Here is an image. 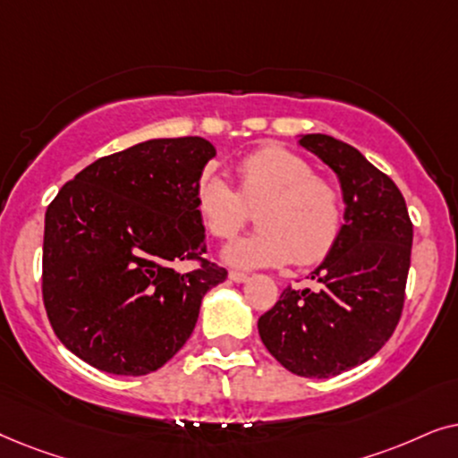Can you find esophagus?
<instances>
[{"label": "esophagus", "mask_w": 458, "mask_h": 458, "mask_svg": "<svg viewBox=\"0 0 458 458\" xmlns=\"http://www.w3.org/2000/svg\"><path fill=\"white\" fill-rule=\"evenodd\" d=\"M228 278L233 280V283H247V280H249L247 274L236 272V270H230V272H228Z\"/></svg>", "instance_id": "esophagus-1"}]
</instances>
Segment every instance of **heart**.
Listing matches in <instances>:
<instances>
[{
  "mask_svg": "<svg viewBox=\"0 0 458 458\" xmlns=\"http://www.w3.org/2000/svg\"><path fill=\"white\" fill-rule=\"evenodd\" d=\"M239 192L219 174L200 175L194 207L207 233L230 239L255 209L253 234L224 247V259L236 267H274L293 259L310 266L325 259L344 228L339 188L316 175L306 158L283 146H264L236 165Z\"/></svg>",
  "mask_w": 458,
  "mask_h": 458,
  "instance_id": "b5f03b06",
  "label": "heart"
}]
</instances>
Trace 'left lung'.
<instances>
[{
    "label": "left lung",
    "mask_w": 458,
    "mask_h": 458,
    "mask_svg": "<svg viewBox=\"0 0 458 458\" xmlns=\"http://www.w3.org/2000/svg\"><path fill=\"white\" fill-rule=\"evenodd\" d=\"M300 144L337 175L344 228L312 272L318 286H286L258 328L286 370L328 379L367 362L392 337L404 306L412 224L398 186L362 152L325 133H306Z\"/></svg>",
    "instance_id": "obj_1"
}]
</instances>
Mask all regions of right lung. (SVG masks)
<instances>
[{
    "instance_id": "1",
    "label": "right lung",
    "mask_w": 458,
    "mask_h": 458,
    "mask_svg": "<svg viewBox=\"0 0 458 458\" xmlns=\"http://www.w3.org/2000/svg\"><path fill=\"white\" fill-rule=\"evenodd\" d=\"M216 157L199 136L146 140L102 157L60 188L46 211L44 306L56 337L89 367L140 377L180 352L205 293L228 272L205 251L194 207Z\"/></svg>"
}]
</instances>
